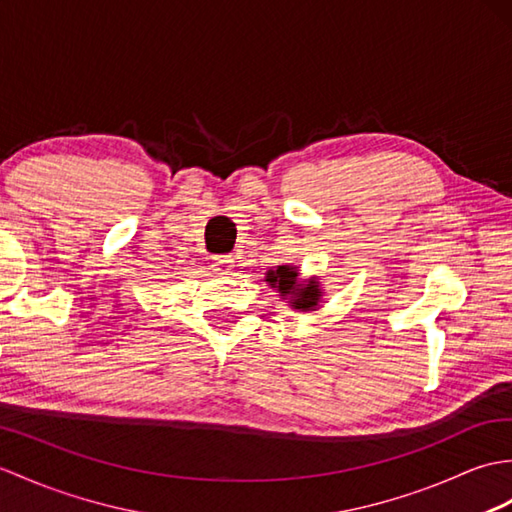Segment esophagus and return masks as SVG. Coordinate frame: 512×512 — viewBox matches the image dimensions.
<instances>
[{
	"mask_svg": "<svg viewBox=\"0 0 512 512\" xmlns=\"http://www.w3.org/2000/svg\"><path fill=\"white\" fill-rule=\"evenodd\" d=\"M211 268H213V272H216V275H231L233 268H235L233 266V257H229V255L213 257Z\"/></svg>",
	"mask_w": 512,
	"mask_h": 512,
	"instance_id": "1",
	"label": "esophagus"
}]
</instances>
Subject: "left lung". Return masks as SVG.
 I'll use <instances>...</instances> for the list:
<instances>
[{
  "mask_svg": "<svg viewBox=\"0 0 512 512\" xmlns=\"http://www.w3.org/2000/svg\"><path fill=\"white\" fill-rule=\"evenodd\" d=\"M266 283L270 288H277L279 296L288 299L292 310L299 312L316 310L320 299H323L318 281L314 277L307 281H299V272H296L294 266H277V270H268Z\"/></svg>",
  "mask_w": 512,
  "mask_h": 512,
  "instance_id": "obj_1",
  "label": "left lung"
}]
</instances>
